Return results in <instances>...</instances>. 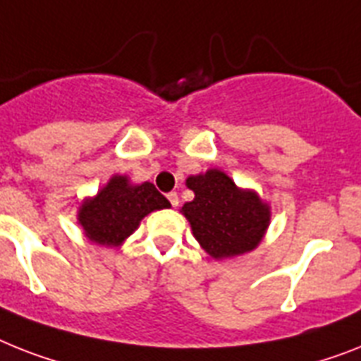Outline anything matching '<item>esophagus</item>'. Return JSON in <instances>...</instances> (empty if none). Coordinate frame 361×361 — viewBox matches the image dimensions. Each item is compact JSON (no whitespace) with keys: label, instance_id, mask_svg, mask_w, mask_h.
<instances>
[{"label":"esophagus","instance_id":"obj_1","mask_svg":"<svg viewBox=\"0 0 361 361\" xmlns=\"http://www.w3.org/2000/svg\"><path fill=\"white\" fill-rule=\"evenodd\" d=\"M168 199H169V202H171V207H178V195H177V192H171V193H168Z\"/></svg>","mask_w":361,"mask_h":361}]
</instances>
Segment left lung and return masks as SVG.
Segmentation results:
<instances>
[{"mask_svg": "<svg viewBox=\"0 0 361 361\" xmlns=\"http://www.w3.org/2000/svg\"><path fill=\"white\" fill-rule=\"evenodd\" d=\"M195 193L180 214L199 245L214 260L247 255L260 245L271 223L269 202L249 188H240L225 171L210 168L186 178Z\"/></svg>", "mask_w": 361, "mask_h": 361, "instance_id": "left-lung-1", "label": "left lung"}]
</instances>
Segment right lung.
Wrapping results in <instances>:
<instances>
[{
    "mask_svg": "<svg viewBox=\"0 0 361 361\" xmlns=\"http://www.w3.org/2000/svg\"><path fill=\"white\" fill-rule=\"evenodd\" d=\"M169 207L154 184H134L127 175H112L94 197L82 199L77 208V223L86 240L112 249L120 247L145 216Z\"/></svg>",
    "mask_w": 361,
    "mask_h": 361,
    "instance_id": "1",
    "label": "right lung"
}]
</instances>
